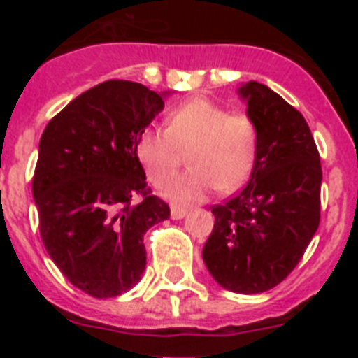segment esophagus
<instances>
[{
	"instance_id": "obj_1",
	"label": "esophagus",
	"mask_w": 358,
	"mask_h": 358,
	"mask_svg": "<svg viewBox=\"0 0 358 358\" xmlns=\"http://www.w3.org/2000/svg\"><path fill=\"white\" fill-rule=\"evenodd\" d=\"M186 213H188V211L182 210V208H172V210H170V217H172L173 220H181V218L186 217Z\"/></svg>"
}]
</instances>
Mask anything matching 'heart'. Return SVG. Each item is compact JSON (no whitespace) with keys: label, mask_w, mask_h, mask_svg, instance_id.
<instances>
[{"label":"heart","mask_w":358,"mask_h":358,"mask_svg":"<svg viewBox=\"0 0 358 358\" xmlns=\"http://www.w3.org/2000/svg\"><path fill=\"white\" fill-rule=\"evenodd\" d=\"M188 152V170L163 186L161 194L173 204L202 202L217 186L229 194L245 182L256 157V127L248 116H229L208 98H194L173 109L166 131L145 129L136 141L148 181L163 185Z\"/></svg>","instance_id":"heart-1"}]
</instances>
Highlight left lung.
<instances>
[{"label":"left lung","mask_w":358,"mask_h":358,"mask_svg":"<svg viewBox=\"0 0 358 358\" xmlns=\"http://www.w3.org/2000/svg\"><path fill=\"white\" fill-rule=\"evenodd\" d=\"M238 96L256 127L248 186L211 210L215 226L202 258L222 289L260 294L285 280L319 227L321 161L299 110L260 82Z\"/></svg>","instance_id":"1"}]
</instances>
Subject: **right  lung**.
I'll return each mask as SVG.
<instances>
[{"instance_id": "obj_1", "label": "right lung", "mask_w": 358, "mask_h": 358, "mask_svg": "<svg viewBox=\"0 0 358 358\" xmlns=\"http://www.w3.org/2000/svg\"><path fill=\"white\" fill-rule=\"evenodd\" d=\"M169 94L138 82H102L41 136L31 181L41 238L69 283L93 297L120 296L141 280L143 235L170 217L169 204L145 192L136 156V141Z\"/></svg>"}]
</instances>
